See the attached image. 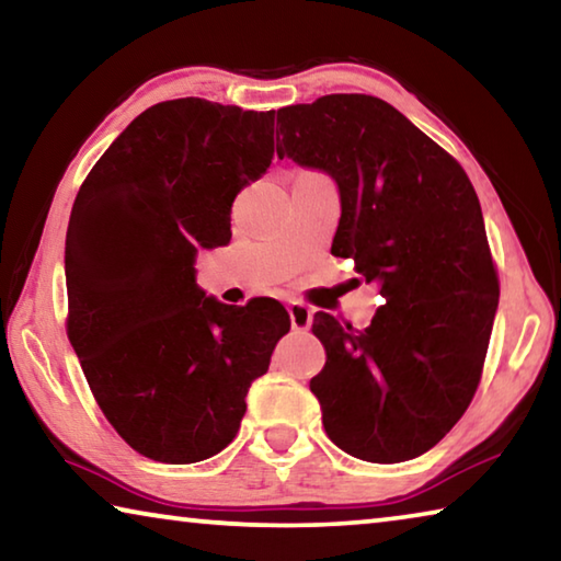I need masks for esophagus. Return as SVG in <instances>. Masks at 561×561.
Listing matches in <instances>:
<instances>
[{
  "label": "esophagus",
  "mask_w": 561,
  "mask_h": 561,
  "mask_svg": "<svg viewBox=\"0 0 561 561\" xmlns=\"http://www.w3.org/2000/svg\"><path fill=\"white\" fill-rule=\"evenodd\" d=\"M289 319H291V329L294 331H307L311 327V319H314V311H311L307 304L301 301H291L289 304Z\"/></svg>",
  "instance_id": "obj_1"
}]
</instances>
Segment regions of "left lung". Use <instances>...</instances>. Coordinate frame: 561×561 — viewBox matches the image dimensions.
<instances>
[{"instance_id":"8db88e82","label":"left lung","mask_w":561,"mask_h":561,"mask_svg":"<svg viewBox=\"0 0 561 561\" xmlns=\"http://www.w3.org/2000/svg\"><path fill=\"white\" fill-rule=\"evenodd\" d=\"M277 126L279 158L339 187L331 252L386 297L364 331L314 314L327 364L309 388L324 431L360 460L417 458L468 411L495 321L500 282L478 195L458 160L376 96L297 103L277 111Z\"/></svg>"}]
</instances>
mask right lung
Segmentation results:
<instances>
[{
	"instance_id": "add662e5",
	"label": "right lung",
	"mask_w": 561,
	"mask_h": 561,
	"mask_svg": "<svg viewBox=\"0 0 561 561\" xmlns=\"http://www.w3.org/2000/svg\"><path fill=\"white\" fill-rule=\"evenodd\" d=\"M272 158L274 111L163 101L113 140L76 195L66 334L103 415L150 460L187 465L227 448L291 327L279 301L230 307L195 282L197 250L230 242L234 197Z\"/></svg>"
}]
</instances>
